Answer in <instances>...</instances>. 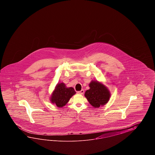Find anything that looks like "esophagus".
I'll return each mask as SVG.
<instances>
[{
    "label": "esophagus",
    "instance_id": "esophagus-1",
    "mask_svg": "<svg viewBox=\"0 0 155 155\" xmlns=\"http://www.w3.org/2000/svg\"><path fill=\"white\" fill-rule=\"evenodd\" d=\"M78 93L79 94H83L84 93V90H81V91H78Z\"/></svg>",
    "mask_w": 155,
    "mask_h": 155
}]
</instances>
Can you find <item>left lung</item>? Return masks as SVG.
<instances>
[{"instance_id":"8db88e82","label":"left lung","mask_w":155,"mask_h":155,"mask_svg":"<svg viewBox=\"0 0 155 155\" xmlns=\"http://www.w3.org/2000/svg\"><path fill=\"white\" fill-rule=\"evenodd\" d=\"M89 86L90 88L86 91L85 96L92 106L99 107L109 101L110 97V92L102 84L92 81L90 83Z\"/></svg>"}]
</instances>
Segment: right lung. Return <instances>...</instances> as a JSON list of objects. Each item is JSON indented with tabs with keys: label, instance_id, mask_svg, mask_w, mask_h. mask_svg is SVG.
Returning a JSON list of instances; mask_svg holds the SVG:
<instances>
[{
	"label": "right lung",
	"instance_id": "right-lung-1",
	"mask_svg": "<svg viewBox=\"0 0 155 155\" xmlns=\"http://www.w3.org/2000/svg\"><path fill=\"white\" fill-rule=\"evenodd\" d=\"M73 87H66L64 83L58 84L51 97V101L56 104L59 107L65 105L70 99L75 94Z\"/></svg>",
	"mask_w": 155,
	"mask_h": 155
}]
</instances>
